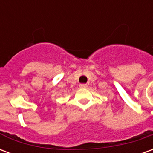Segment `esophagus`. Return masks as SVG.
<instances>
[{
  "label": "esophagus",
  "instance_id": "1",
  "mask_svg": "<svg viewBox=\"0 0 153 153\" xmlns=\"http://www.w3.org/2000/svg\"><path fill=\"white\" fill-rule=\"evenodd\" d=\"M79 87H81V88H86L87 87V85L85 84V83H81V84L79 85Z\"/></svg>",
  "mask_w": 153,
  "mask_h": 153
}]
</instances>
